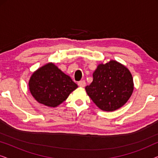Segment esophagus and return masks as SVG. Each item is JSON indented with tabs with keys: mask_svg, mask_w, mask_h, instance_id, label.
Returning a JSON list of instances; mask_svg holds the SVG:
<instances>
[{
	"mask_svg": "<svg viewBox=\"0 0 158 158\" xmlns=\"http://www.w3.org/2000/svg\"><path fill=\"white\" fill-rule=\"evenodd\" d=\"M78 85L81 88L85 87V81H81L80 82H78Z\"/></svg>",
	"mask_w": 158,
	"mask_h": 158,
	"instance_id": "esophagus-1",
	"label": "esophagus"
}]
</instances>
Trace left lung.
<instances>
[{
    "label": "left lung",
    "instance_id": "8db88e82",
    "mask_svg": "<svg viewBox=\"0 0 158 158\" xmlns=\"http://www.w3.org/2000/svg\"><path fill=\"white\" fill-rule=\"evenodd\" d=\"M93 78L85 90L103 111H114L119 109L133 93L134 82L130 71L116 60L99 64L93 73Z\"/></svg>",
    "mask_w": 158,
    "mask_h": 158
}]
</instances>
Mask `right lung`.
<instances>
[{
	"label": "right lung",
	"instance_id": "obj_1",
	"mask_svg": "<svg viewBox=\"0 0 158 158\" xmlns=\"http://www.w3.org/2000/svg\"><path fill=\"white\" fill-rule=\"evenodd\" d=\"M77 85L52 62H49L33 73L29 81L32 96L42 104L57 107L66 100Z\"/></svg>",
	"mask_w": 158,
	"mask_h": 158
}]
</instances>
